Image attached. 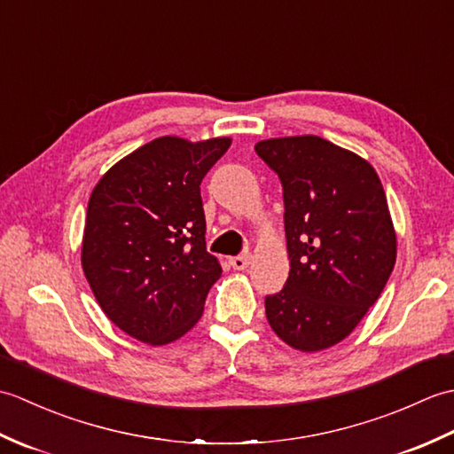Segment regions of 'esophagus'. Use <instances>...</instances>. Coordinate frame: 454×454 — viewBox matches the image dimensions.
<instances>
[{"instance_id": "esophagus-1", "label": "esophagus", "mask_w": 454, "mask_h": 454, "mask_svg": "<svg viewBox=\"0 0 454 454\" xmlns=\"http://www.w3.org/2000/svg\"><path fill=\"white\" fill-rule=\"evenodd\" d=\"M249 263H252V255H238L230 259V265H232L236 271H244Z\"/></svg>"}]
</instances>
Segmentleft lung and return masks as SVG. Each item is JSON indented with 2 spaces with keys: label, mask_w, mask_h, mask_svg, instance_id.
Here are the masks:
<instances>
[{
  "label": "left lung",
  "mask_w": 454,
  "mask_h": 454,
  "mask_svg": "<svg viewBox=\"0 0 454 454\" xmlns=\"http://www.w3.org/2000/svg\"><path fill=\"white\" fill-rule=\"evenodd\" d=\"M283 183L286 285L265 298L271 330L293 349L343 341L379 301L396 263V230L379 173L314 134L255 144Z\"/></svg>",
  "instance_id": "left-lung-1"
}]
</instances>
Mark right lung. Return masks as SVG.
Instances as JSON below:
<instances>
[{"instance_id": "obj_1", "label": "right lung", "mask_w": 454, "mask_h": 454, "mask_svg": "<svg viewBox=\"0 0 454 454\" xmlns=\"http://www.w3.org/2000/svg\"><path fill=\"white\" fill-rule=\"evenodd\" d=\"M232 138L161 137L93 187L82 267L101 310L134 340L168 345L195 325L222 267L207 252L200 181Z\"/></svg>"}]
</instances>
